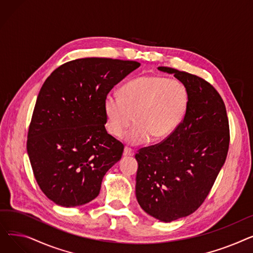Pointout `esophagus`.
<instances>
[{"mask_svg": "<svg viewBox=\"0 0 253 253\" xmlns=\"http://www.w3.org/2000/svg\"><path fill=\"white\" fill-rule=\"evenodd\" d=\"M124 155H125V156H133V155H134V151L132 150L131 148L125 147V149H124Z\"/></svg>", "mask_w": 253, "mask_h": 253, "instance_id": "34e87169", "label": "esophagus"}]
</instances>
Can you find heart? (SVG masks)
Here are the masks:
<instances>
[{
	"label": "heart",
	"instance_id": "b5f03b06",
	"mask_svg": "<svg viewBox=\"0 0 253 253\" xmlns=\"http://www.w3.org/2000/svg\"><path fill=\"white\" fill-rule=\"evenodd\" d=\"M189 104V93L178 81L162 76L147 75L131 80L120 96L109 94L104 99L108 130L116 137L125 135L127 142L141 144L170 135L181 123Z\"/></svg>",
	"mask_w": 253,
	"mask_h": 253
}]
</instances>
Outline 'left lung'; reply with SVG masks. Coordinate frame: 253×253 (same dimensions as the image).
Wrapping results in <instances>:
<instances>
[{"label": "left lung", "mask_w": 253, "mask_h": 253, "mask_svg": "<svg viewBox=\"0 0 253 253\" xmlns=\"http://www.w3.org/2000/svg\"><path fill=\"white\" fill-rule=\"evenodd\" d=\"M173 74L189 93L187 112L167 138L135 154V194L153 217L169 222L200 207L227 159L230 126L224 102L204 79L160 66Z\"/></svg>", "instance_id": "8db88e82"}]
</instances>
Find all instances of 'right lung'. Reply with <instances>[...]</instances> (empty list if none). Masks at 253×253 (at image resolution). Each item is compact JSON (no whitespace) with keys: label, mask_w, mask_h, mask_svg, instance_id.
I'll return each instance as SVG.
<instances>
[{"label":"right lung","mask_w":253,"mask_h":253,"mask_svg":"<svg viewBox=\"0 0 253 253\" xmlns=\"http://www.w3.org/2000/svg\"><path fill=\"white\" fill-rule=\"evenodd\" d=\"M140 63L80 58L46 79L36 101L26 149L35 178L63 207L95 199L104 174L122 157L124 144L108 133L104 99Z\"/></svg>","instance_id":"add662e5"}]
</instances>
